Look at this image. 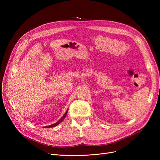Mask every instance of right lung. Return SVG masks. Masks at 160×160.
Here are the masks:
<instances>
[{
    "label": "right lung",
    "instance_id": "add662e5",
    "mask_svg": "<svg viewBox=\"0 0 160 160\" xmlns=\"http://www.w3.org/2000/svg\"><path fill=\"white\" fill-rule=\"evenodd\" d=\"M67 112H68V110H67V111L65 112V113L63 115V116H62V117L57 122H56L55 123H54V124H52V125H48V126H45V127H43V128H52V127H55V126H57V125H59L62 120H63L64 119H65V118L66 117V115H67Z\"/></svg>",
    "mask_w": 160,
    "mask_h": 160
}]
</instances>
